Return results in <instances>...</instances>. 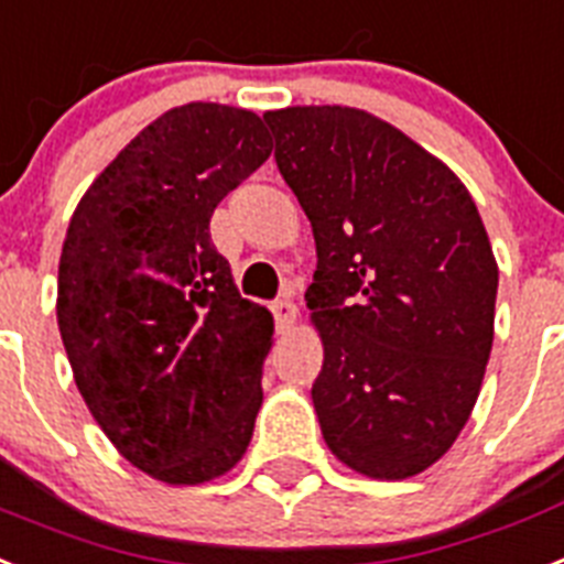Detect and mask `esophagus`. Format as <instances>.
<instances>
[{
  "label": "esophagus",
  "instance_id": "1",
  "mask_svg": "<svg viewBox=\"0 0 564 564\" xmlns=\"http://www.w3.org/2000/svg\"><path fill=\"white\" fill-rule=\"evenodd\" d=\"M272 312H274V324H278V333H290L297 321L295 301H290V297H281V301H274L272 304Z\"/></svg>",
  "mask_w": 564,
  "mask_h": 564
}]
</instances>
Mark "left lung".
<instances>
[{"instance_id": "left-lung-1", "label": "left lung", "mask_w": 564, "mask_h": 564, "mask_svg": "<svg viewBox=\"0 0 564 564\" xmlns=\"http://www.w3.org/2000/svg\"><path fill=\"white\" fill-rule=\"evenodd\" d=\"M274 160L306 212V290L324 367L326 447L370 479L451 451L494 347L499 267L465 183L404 131L347 106L267 111Z\"/></svg>"}]
</instances>
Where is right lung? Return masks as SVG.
<instances>
[{"label":"right lung","mask_w":564,"mask_h":564,"mask_svg":"<svg viewBox=\"0 0 564 564\" xmlns=\"http://www.w3.org/2000/svg\"><path fill=\"white\" fill-rule=\"evenodd\" d=\"M269 154L258 113L172 108L68 224L56 321L74 381L120 456L165 485L217 479L252 442L274 324L240 297L209 220Z\"/></svg>","instance_id":"obj_1"}]
</instances>
